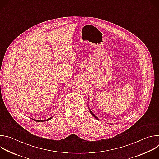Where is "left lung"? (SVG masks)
<instances>
[{"label":"left lung","instance_id":"1","mask_svg":"<svg viewBox=\"0 0 159 159\" xmlns=\"http://www.w3.org/2000/svg\"><path fill=\"white\" fill-rule=\"evenodd\" d=\"M89 110H90V109H89ZM90 112H91V114L93 115V116H94V118H95L96 119H97L98 120H99V119H98V118H97V117H96V116H95V115H94L93 114V112H92L91 111H90Z\"/></svg>","mask_w":159,"mask_h":159}]
</instances>
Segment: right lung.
<instances>
[{"label":"right lung","instance_id":"obj_1","mask_svg":"<svg viewBox=\"0 0 159 159\" xmlns=\"http://www.w3.org/2000/svg\"><path fill=\"white\" fill-rule=\"evenodd\" d=\"M52 118V117H51V118H48V119H47V120H45L44 121H48V120H50ZM34 121H38V122H43V121H44V120H33Z\"/></svg>","mask_w":159,"mask_h":159}]
</instances>
